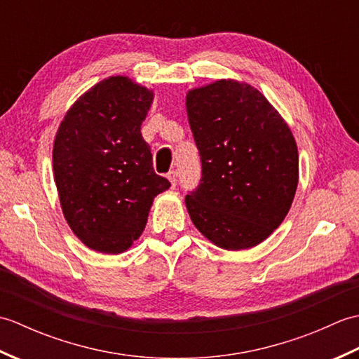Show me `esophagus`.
<instances>
[{
    "label": "esophagus",
    "instance_id": "1",
    "mask_svg": "<svg viewBox=\"0 0 359 359\" xmlns=\"http://www.w3.org/2000/svg\"><path fill=\"white\" fill-rule=\"evenodd\" d=\"M166 177L171 182V188H175V185H177V174H175L174 171H170Z\"/></svg>",
    "mask_w": 359,
    "mask_h": 359
}]
</instances>
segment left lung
Returning <instances> with one entry per match:
<instances>
[{
	"instance_id": "obj_1",
	"label": "left lung",
	"mask_w": 359,
	"mask_h": 359,
	"mask_svg": "<svg viewBox=\"0 0 359 359\" xmlns=\"http://www.w3.org/2000/svg\"><path fill=\"white\" fill-rule=\"evenodd\" d=\"M187 112L202 162L201 184L185 197L194 226L219 248L259 245L294 199L292 131L261 90L231 79L188 90Z\"/></svg>"
}]
</instances>
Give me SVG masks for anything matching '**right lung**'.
I'll return each instance as SVG.
<instances>
[{"mask_svg": "<svg viewBox=\"0 0 359 359\" xmlns=\"http://www.w3.org/2000/svg\"><path fill=\"white\" fill-rule=\"evenodd\" d=\"M154 93L123 75L104 79L66 112L53 140V180L66 222L90 250L123 253L171 187L152 168L140 126Z\"/></svg>", "mask_w": 359, "mask_h": 359, "instance_id": "right-lung-1", "label": "right lung"}]
</instances>
